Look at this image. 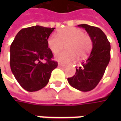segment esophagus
Listing matches in <instances>:
<instances>
[{"label":"esophagus","mask_w":121,"mask_h":121,"mask_svg":"<svg viewBox=\"0 0 121 121\" xmlns=\"http://www.w3.org/2000/svg\"><path fill=\"white\" fill-rule=\"evenodd\" d=\"M58 67H65V65H63V64L59 63V64H58Z\"/></svg>","instance_id":"obj_1"}]
</instances>
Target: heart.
<instances>
[{"label": "heart", "mask_w": 121, "mask_h": 121, "mask_svg": "<svg viewBox=\"0 0 121 121\" xmlns=\"http://www.w3.org/2000/svg\"><path fill=\"white\" fill-rule=\"evenodd\" d=\"M48 46L54 54H56L67 44L68 50L60 52L56 55L55 59L63 63L75 61L77 58H84L90 53L92 42L91 38L84 34V31L76 27H68L59 31V34L54 33L48 39Z\"/></svg>", "instance_id": "1"}]
</instances>
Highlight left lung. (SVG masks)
Returning <instances> with one entry per match:
<instances>
[{
	"label": "left lung",
	"mask_w": 121,
	"mask_h": 121,
	"mask_svg": "<svg viewBox=\"0 0 121 121\" xmlns=\"http://www.w3.org/2000/svg\"><path fill=\"white\" fill-rule=\"evenodd\" d=\"M84 28L92 42L90 55L81 67L76 68L75 75L68 78L73 87L81 91L94 89L104 74L110 59V44L106 35L100 28L87 24L78 25Z\"/></svg>",
	"instance_id": "left-lung-1"
}]
</instances>
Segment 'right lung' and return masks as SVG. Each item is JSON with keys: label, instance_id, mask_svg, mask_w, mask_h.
Here are the masks:
<instances>
[{"label": "right lung", "instance_id": "right-lung-1", "mask_svg": "<svg viewBox=\"0 0 121 121\" xmlns=\"http://www.w3.org/2000/svg\"><path fill=\"white\" fill-rule=\"evenodd\" d=\"M54 29L40 26L23 28L11 45V71L20 86L28 91L44 87L52 71L58 66L57 62L52 60L53 54L47 44Z\"/></svg>", "mask_w": 121, "mask_h": 121}]
</instances>
